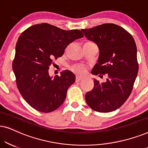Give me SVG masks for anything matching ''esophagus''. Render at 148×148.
Wrapping results in <instances>:
<instances>
[{
	"instance_id": "1",
	"label": "esophagus",
	"mask_w": 148,
	"mask_h": 148,
	"mask_svg": "<svg viewBox=\"0 0 148 148\" xmlns=\"http://www.w3.org/2000/svg\"><path fill=\"white\" fill-rule=\"evenodd\" d=\"M83 79L82 77H80L79 76H77L76 78H75V82H79L80 81H82Z\"/></svg>"
}]
</instances>
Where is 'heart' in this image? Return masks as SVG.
Here are the masks:
<instances>
[{"mask_svg": "<svg viewBox=\"0 0 148 148\" xmlns=\"http://www.w3.org/2000/svg\"><path fill=\"white\" fill-rule=\"evenodd\" d=\"M72 71H73L75 73L79 75H83L86 73V66L83 65H74L71 68Z\"/></svg>", "mask_w": 148, "mask_h": 148, "instance_id": "1", "label": "heart"}]
</instances>
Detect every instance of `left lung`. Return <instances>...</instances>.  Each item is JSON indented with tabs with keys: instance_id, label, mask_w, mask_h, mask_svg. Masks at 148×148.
<instances>
[{
	"instance_id": "obj_1",
	"label": "left lung",
	"mask_w": 148,
	"mask_h": 148,
	"mask_svg": "<svg viewBox=\"0 0 148 148\" xmlns=\"http://www.w3.org/2000/svg\"><path fill=\"white\" fill-rule=\"evenodd\" d=\"M82 31L98 46L100 54L92 73L107 74L106 82L94 79V87L86 94L87 104L100 112H112L130 96L138 72L137 47L132 36L124 28L105 23Z\"/></svg>"
}]
</instances>
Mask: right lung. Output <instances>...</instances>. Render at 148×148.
Here are the masks:
<instances>
[{
  "label": "right lung",
  "mask_w": 148,
  "mask_h": 148,
  "mask_svg": "<svg viewBox=\"0 0 148 148\" xmlns=\"http://www.w3.org/2000/svg\"><path fill=\"white\" fill-rule=\"evenodd\" d=\"M84 37L80 30L61 29L48 23L27 28L18 38L13 69L20 94L38 111L50 112L64 102L75 75L66 70L60 76H50L53 59L64 54L69 44Z\"/></svg>",
  "instance_id": "1"
}]
</instances>
